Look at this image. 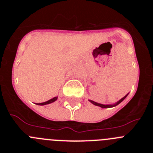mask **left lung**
<instances>
[{
	"instance_id": "left-lung-1",
	"label": "left lung",
	"mask_w": 153,
	"mask_h": 153,
	"mask_svg": "<svg viewBox=\"0 0 153 153\" xmlns=\"http://www.w3.org/2000/svg\"><path fill=\"white\" fill-rule=\"evenodd\" d=\"M127 95H128V94H127ZM127 95H126V96H125V97H124L123 98L121 99V100H120L119 101V102H117V103L114 104V105H102V104H100V103H97V102H94V101H93V100H90V102H91L92 103H93V104H94V105H96V106H100V107H102V108H109V107H113V106H117V105H118V104H120V102H122V101L124 99H125L126 97H127Z\"/></svg>"
}]
</instances>
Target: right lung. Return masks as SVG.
<instances>
[{"instance_id":"right-lung-1","label":"right lung","mask_w":153,"mask_h":153,"mask_svg":"<svg viewBox=\"0 0 153 153\" xmlns=\"http://www.w3.org/2000/svg\"><path fill=\"white\" fill-rule=\"evenodd\" d=\"M56 100H57V97H54V98L51 99V100L47 101V102H41V103H37V105H40V106H43V105H46V104H49V103H51V102H54V101H56Z\"/></svg>"}]
</instances>
